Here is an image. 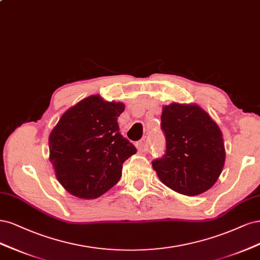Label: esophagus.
Returning a JSON list of instances; mask_svg holds the SVG:
<instances>
[{"label": "esophagus", "mask_w": 260, "mask_h": 260, "mask_svg": "<svg viewBox=\"0 0 260 260\" xmlns=\"http://www.w3.org/2000/svg\"><path fill=\"white\" fill-rule=\"evenodd\" d=\"M149 147H150V139L147 136L137 142V149L140 152H147L149 150Z\"/></svg>", "instance_id": "obj_1"}]
</instances>
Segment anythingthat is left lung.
I'll return each instance as SVG.
<instances>
[{
    "label": "left lung",
    "instance_id": "1",
    "mask_svg": "<svg viewBox=\"0 0 260 260\" xmlns=\"http://www.w3.org/2000/svg\"><path fill=\"white\" fill-rule=\"evenodd\" d=\"M161 128L166 151L152 161L165 186L188 197L211 189L224 165L222 134L211 116L197 105L173 103L163 108Z\"/></svg>",
    "mask_w": 260,
    "mask_h": 260
}]
</instances>
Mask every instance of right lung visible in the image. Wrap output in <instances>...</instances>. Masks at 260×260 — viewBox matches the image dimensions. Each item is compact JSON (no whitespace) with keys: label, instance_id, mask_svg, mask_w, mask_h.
<instances>
[{"label":"right lung","instance_id":"obj_1","mask_svg":"<svg viewBox=\"0 0 260 260\" xmlns=\"http://www.w3.org/2000/svg\"><path fill=\"white\" fill-rule=\"evenodd\" d=\"M124 104L99 95L68 109L49 135V161L57 180L74 197L96 199L116 185L123 163L136 153L124 138L118 118Z\"/></svg>","mask_w":260,"mask_h":260}]
</instances>
